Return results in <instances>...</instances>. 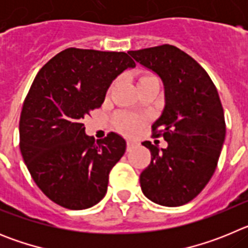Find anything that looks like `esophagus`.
I'll list each match as a JSON object with an SVG mask.
<instances>
[{
    "label": "esophagus",
    "instance_id": "34e87169",
    "mask_svg": "<svg viewBox=\"0 0 248 248\" xmlns=\"http://www.w3.org/2000/svg\"><path fill=\"white\" fill-rule=\"evenodd\" d=\"M135 146H137V144H135L134 141H131V140H128V141H126V150L128 151H130L131 149H134Z\"/></svg>",
    "mask_w": 248,
    "mask_h": 248
}]
</instances>
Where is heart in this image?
I'll return each mask as SVG.
<instances>
[{"instance_id": "heart-1", "label": "heart", "mask_w": 248, "mask_h": 248, "mask_svg": "<svg viewBox=\"0 0 248 248\" xmlns=\"http://www.w3.org/2000/svg\"><path fill=\"white\" fill-rule=\"evenodd\" d=\"M150 79H157L156 77L154 74L150 73H143L139 76V83L145 82V80H150ZM140 125V120L138 118H131V117H126V115H120L118 118V129L123 133H125V134H133Z\"/></svg>"}]
</instances>
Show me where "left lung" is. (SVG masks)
I'll return each mask as SVG.
<instances>
[{
  "instance_id": "8db88e82",
  "label": "left lung",
  "mask_w": 248,
  "mask_h": 248,
  "mask_svg": "<svg viewBox=\"0 0 248 248\" xmlns=\"http://www.w3.org/2000/svg\"><path fill=\"white\" fill-rule=\"evenodd\" d=\"M138 63L160 77L165 107L153 124L168 148L150 141L151 161L140 174L149 200L169 207L181 206L202 191L214 175L226 125L217 89L194 58L175 46L163 45L128 52Z\"/></svg>"
}]
</instances>
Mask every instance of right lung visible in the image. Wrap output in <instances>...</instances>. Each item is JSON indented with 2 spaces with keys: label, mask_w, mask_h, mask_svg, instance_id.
<instances>
[{
  "label": "right lung",
  "mask_w": 248,
  "mask_h": 248,
  "mask_svg": "<svg viewBox=\"0 0 248 248\" xmlns=\"http://www.w3.org/2000/svg\"><path fill=\"white\" fill-rule=\"evenodd\" d=\"M134 67L124 52L67 48L34 78L19 118V148L34 183L59 206L88 209L107 194L126 143L117 133L95 143L83 120L102 107L111 82Z\"/></svg>",
  "instance_id": "1"
}]
</instances>
